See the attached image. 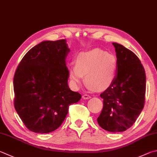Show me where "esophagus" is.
I'll list each match as a JSON object with an SVG mask.
<instances>
[{
    "instance_id": "1",
    "label": "esophagus",
    "mask_w": 157,
    "mask_h": 157,
    "mask_svg": "<svg viewBox=\"0 0 157 157\" xmlns=\"http://www.w3.org/2000/svg\"><path fill=\"white\" fill-rule=\"evenodd\" d=\"M82 98H83L84 99H88L90 98V95H88V94H84V95H83V96H82Z\"/></svg>"
}]
</instances>
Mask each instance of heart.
Returning <instances> with one entry per match:
<instances>
[{"label": "heart", "instance_id": "b5f03b06", "mask_svg": "<svg viewBox=\"0 0 157 157\" xmlns=\"http://www.w3.org/2000/svg\"><path fill=\"white\" fill-rule=\"evenodd\" d=\"M75 64L69 67L70 78L75 85L85 82L90 89L101 91L108 89L115 82L118 71L116 57L98 49L79 53Z\"/></svg>", "mask_w": 157, "mask_h": 157}]
</instances>
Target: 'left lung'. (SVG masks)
I'll return each mask as SVG.
<instances>
[{"mask_svg":"<svg viewBox=\"0 0 157 157\" xmlns=\"http://www.w3.org/2000/svg\"><path fill=\"white\" fill-rule=\"evenodd\" d=\"M118 71L112 86L100 97L104 106L98 118L99 126L112 132L130 128L143 110L146 98V72L140 59L123 45L113 42Z\"/></svg>","mask_w":157,"mask_h":157,"instance_id":"8db88e82","label":"left lung"}]
</instances>
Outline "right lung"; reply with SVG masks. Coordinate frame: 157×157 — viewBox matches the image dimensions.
<instances>
[{
	"instance_id": "obj_1",
	"label": "right lung",
	"mask_w": 157,
	"mask_h": 157,
	"mask_svg": "<svg viewBox=\"0 0 157 157\" xmlns=\"http://www.w3.org/2000/svg\"><path fill=\"white\" fill-rule=\"evenodd\" d=\"M65 40L44 41L28 51L13 77L14 107L25 126L36 133H49L61 126L71 104L81 94L68 86Z\"/></svg>"
}]
</instances>
